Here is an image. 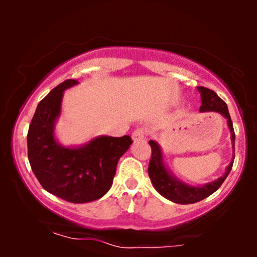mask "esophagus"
<instances>
[{
    "mask_svg": "<svg viewBox=\"0 0 257 257\" xmlns=\"http://www.w3.org/2000/svg\"><path fill=\"white\" fill-rule=\"evenodd\" d=\"M145 135H146V131L144 128H138L136 130L135 132L132 133V140L135 143L137 142H142V140L145 138Z\"/></svg>",
    "mask_w": 257,
    "mask_h": 257,
    "instance_id": "1",
    "label": "esophagus"
}]
</instances>
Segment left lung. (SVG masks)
Instances as JSON below:
<instances>
[{
	"instance_id": "left-lung-1",
	"label": "left lung",
	"mask_w": 257,
	"mask_h": 257,
	"mask_svg": "<svg viewBox=\"0 0 257 257\" xmlns=\"http://www.w3.org/2000/svg\"><path fill=\"white\" fill-rule=\"evenodd\" d=\"M198 91L201 96V106L200 112H216L227 119L228 128L230 131L231 147H233V160L226 167L222 177L217 178L216 180L205 185H189L178 179L172 172L168 170V166L165 163L164 153L161 150L159 143L156 140H150L149 144L152 149V157H151L149 165V175L152 182L153 187L157 192L164 198L170 200L174 203H180V205H189V203H195L206 199L207 196L212 195L220 188L223 184L226 178L233 167L234 158H235V133L233 128V122H231L229 111H228L227 104L214 92V91L206 89L203 86H198Z\"/></svg>"
}]
</instances>
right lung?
Returning <instances> with one entry per match:
<instances>
[{"label": "right lung", "instance_id": "obj_1", "mask_svg": "<svg viewBox=\"0 0 257 257\" xmlns=\"http://www.w3.org/2000/svg\"><path fill=\"white\" fill-rule=\"evenodd\" d=\"M78 84L68 79L37 105L28 131V158L45 191L65 201L85 203L111 188L118 160L130 149V136H99L78 146H64L55 135L64 91Z\"/></svg>", "mask_w": 257, "mask_h": 257}]
</instances>
